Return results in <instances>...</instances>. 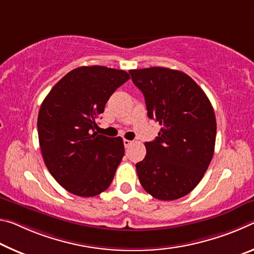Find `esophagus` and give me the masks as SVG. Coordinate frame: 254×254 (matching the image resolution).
Masks as SVG:
<instances>
[{
  "instance_id": "34e87169",
  "label": "esophagus",
  "mask_w": 254,
  "mask_h": 254,
  "mask_svg": "<svg viewBox=\"0 0 254 254\" xmlns=\"http://www.w3.org/2000/svg\"><path fill=\"white\" fill-rule=\"evenodd\" d=\"M131 144H132V142H131V140H128V139H124V145H125V147H129Z\"/></svg>"
}]
</instances>
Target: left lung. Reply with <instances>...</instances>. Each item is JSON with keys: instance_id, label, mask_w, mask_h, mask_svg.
<instances>
[{"instance_id": "obj_1", "label": "left lung", "mask_w": 254, "mask_h": 254, "mask_svg": "<svg viewBox=\"0 0 254 254\" xmlns=\"http://www.w3.org/2000/svg\"><path fill=\"white\" fill-rule=\"evenodd\" d=\"M142 91L148 118L161 125L159 136L145 143L146 156L136 164L140 185L160 200L192 191L214 155L216 118L209 99L186 73L165 67L130 69Z\"/></svg>"}]
</instances>
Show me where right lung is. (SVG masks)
<instances>
[{"instance_id":"right-lung-1","label":"right lung","mask_w":254,"mask_h":254,"mask_svg":"<svg viewBox=\"0 0 254 254\" xmlns=\"http://www.w3.org/2000/svg\"><path fill=\"white\" fill-rule=\"evenodd\" d=\"M129 78L122 69L81 66L61 78L41 103V154L68 192L94 197L112 182L125 154L123 138L98 135L94 128L111 94Z\"/></svg>"}]
</instances>
